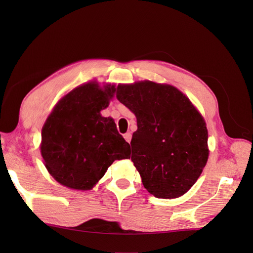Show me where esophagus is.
<instances>
[{"label":"esophagus","mask_w":253,"mask_h":253,"mask_svg":"<svg viewBox=\"0 0 253 253\" xmlns=\"http://www.w3.org/2000/svg\"><path fill=\"white\" fill-rule=\"evenodd\" d=\"M124 137H125V139L129 143L131 142V139H132V134L129 133V132H127V133H126L125 135H124Z\"/></svg>","instance_id":"34e87169"}]
</instances>
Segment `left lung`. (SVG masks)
<instances>
[{
    "instance_id": "1",
    "label": "left lung",
    "mask_w": 253,
    "mask_h": 253,
    "mask_svg": "<svg viewBox=\"0 0 253 253\" xmlns=\"http://www.w3.org/2000/svg\"><path fill=\"white\" fill-rule=\"evenodd\" d=\"M116 98L137 118L131 159L144 188L158 198L185 194L208 160L202 115L181 91L167 84H120Z\"/></svg>"
}]
</instances>
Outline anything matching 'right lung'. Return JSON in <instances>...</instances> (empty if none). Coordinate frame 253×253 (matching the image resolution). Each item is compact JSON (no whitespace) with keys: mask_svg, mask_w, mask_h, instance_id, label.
<instances>
[{"mask_svg":"<svg viewBox=\"0 0 253 253\" xmlns=\"http://www.w3.org/2000/svg\"><path fill=\"white\" fill-rule=\"evenodd\" d=\"M115 86L87 83L73 89L49 115L42 129L41 154L49 174L61 185L89 190L131 148L112 118L100 111L109 105Z\"/></svg>","mask_w":253,"mask_h":253,"instance_id":"1","label":"right lung"}]
</instances>
